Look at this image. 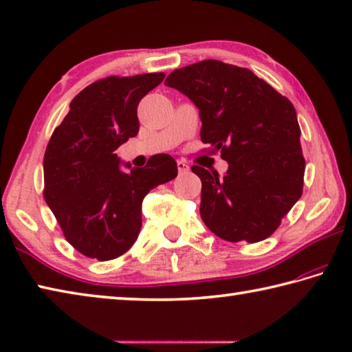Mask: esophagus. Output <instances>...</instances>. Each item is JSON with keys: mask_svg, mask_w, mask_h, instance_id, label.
Wrapping results in <instances>:
<instances>
[{"mask_svg": "<svg viewBox=\"0 0 352 352\" xmlns=\"http://www.w3.org/2000/svg\"><path fill=\"white\" fill-rule=\"evenodd\" d=\"M176 165H177V171H179V173H181V175L187 173V171L190 170L188 164H187V162H184V161H177V162H176Z\"/></svg>", "mask_w": 352, "mask_h": 352, "instance_id": "esophagus-1", "label": "esophagus"}]
</instances>
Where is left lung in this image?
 Here are the masks:
<instances>
[{
	"label": "left lung",
	"mask_w": 352,
	"mask_h": 352,
	"mask_svg": "<svg viewBox=\"0 0 352 352\" xmlns=\"http://www.w3.org/2000/svg\"><path fill=\"white\" fill-rule=\"evenodd\" d=\"M165 85L197 105L201 141L228 162L223 177L191 167L202 181L204 223L228 242L270 237L303 191L294 105L251 70L217 59L171 72Z\"/></svg>",
	"instance_id": "obj_1"
}]
</instances>
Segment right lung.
<instances>
[{"label": "right lung", "mask_w": 352, "mask_h": 352, "mask_svg": "<svg viewBox=\"0 0 352 352\" xmlns=\"http://www.w3.org/2000/svg\"><path fill=\"white\" fill-rule=\"evenodd\" d=\"M165 73L107 76L72 99L44 153L45 202L64 237L85 257L111 261L130 250L142 227L150 190L177 176L170 155L144 168L119 170L116 150L139 131L138 104Z\"/></svg>", "instance_id": "add662e5"}]
</instances>
